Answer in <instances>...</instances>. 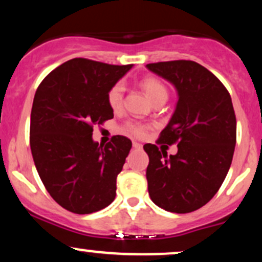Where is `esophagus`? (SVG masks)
<instances>
[{"label":"esophagus","mask_w":262,"mask_h":262,"mask_svg":"<svg viewBox=\"0 0 262 262\" xmlns=\"http://www.w3.org/2000/svg\"><path fill=\"white\" fill-rule=\"evenodd\" d=\"M141 144L140 143H138V141H133V148L134 149H141Z\"/></svg>","instance_id":"34e87169"}]
</instances>
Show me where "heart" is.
<instances>
[{"instance_id":"b5f03b06","label":"heart","mask_w":262,"mask_h":262,"mask_svg":"<svg viewBox=\"0 0 262 262\" xmlns=\"http://www.w3.org/2000/svg\"><path fill=\"white\" fill-rule=\"evenodd\" d=\"M141 86H143L144 91L146 92L148 97L154 102L156 98L167 97V89L160 80H158L156 77H145L141 81ZM123 95H124V87L121 82H117L111 87L110 91L107 93V102L110 104V107L113 111H118L123 104ZM146 129L148 127L140 123H128L125 125V130L128 133H130L134 137H144L146 133Z\"/></svg>"}]
</instances>
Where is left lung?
I'll use <instances>...</instances> for the list:
<instances>
[{
    "instance_id": "1",
    "label": "left lung",
    "mask_w": 262,
    "mask_h": 262,
    "mask_svg": "<svg viewBox=\"0 0 262 262\" xmlns=\"http://www.w3.org/2000/svg\"><path fill=\"white\" fill-rule=\"evenodd\" d=\"M146 68L179 92L175 113L156 141L177 144V154L167 156L155 144L144 145L149 196L169 212H193L217 193L233 160L236 118L231 97L221 80L196 61L152 62Z\"/></svg>"
}]
</instances>
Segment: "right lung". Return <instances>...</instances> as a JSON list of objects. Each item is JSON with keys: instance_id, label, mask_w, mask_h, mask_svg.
Listing matches in <instances>:
<instances>
[{"instance_id": "1", "label": "right lung", "mask_w": 262, "mask_h": 262, "mask_svg": "<svg viewBox=\"0 0 262 262\" xmlns=\"http://www.w3.org/2000/svg\"><path fill=\"white\" fill-rule=\"evenodd\" d=\"M129 69L75 58L53 70L35 92L29 129L33 160L53 200L76 214L97 212L116 198L117 176L132 141L114 135L98 145L92 132L113 118L107 93Z\"/></svg>"}]
</instances>
